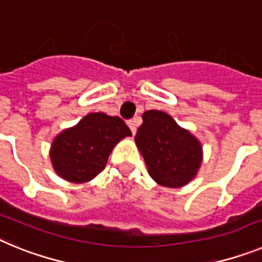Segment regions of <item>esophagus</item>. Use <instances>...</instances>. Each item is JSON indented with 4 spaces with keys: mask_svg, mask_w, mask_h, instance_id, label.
I'll return each instance as SVG.
<instances>
[{
    "mask_svg": "<svg viewBox=\"0 0 262 262\" xmlns=\"http://www.w3.org/2000/svg\"><path fill=\"white\" fill-rule=\"evenodd\" d=\"M127 124H128V127L131 128L133 134H135L136 133V120L135 119H129L128 122H127Z\"/></svg>",
    "mask_w": 262,
    "mask_h": 262,
    "instance_id": "1",
    "label": "esophagus"
}]
</instances>
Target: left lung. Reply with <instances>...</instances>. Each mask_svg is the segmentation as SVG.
Segmentation results:
<instances>
[{
	"label": "left lung",
	"instance_id": "obj_1",
	"mask_svg": "<svg viewBox=\"0 0 262 262\" xmlns=\"http://www.w3.org/2000/svg\"><path fill=\"white\" fill-rule=\"evenodd\" d=\"M142 118L135 142L149 176L163 186L186 185L195 177L202 163L200 142L164 111H145Z\"/></svg>",
	"mask_w": 262,
	"mask_h": 262
}]
</instances>
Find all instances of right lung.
Listing matches in <instances>:
<instances>
[{
  "instance_id": "obj_1",
  "label": "right lung",
  "mask_w": 262,
  "mask_h": 262,
  "mask_svg": "<svg viewBox=\"0 0 262 262\" xmlns=\"http://www.w3.org/2000/svg\"><path fill=\"white\" fill-rule=\"evenodd\" d=\"M131 135V129L119 117H108L103 113L88 114L53 140V168L71 182L90 181L105 169L114 145Z\"/></svg>"
}]
</instances>
